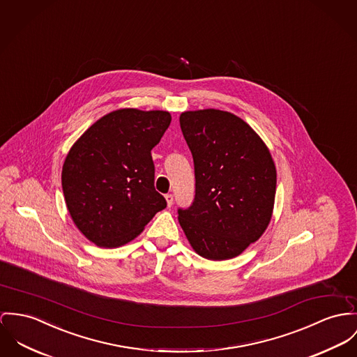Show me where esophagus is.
<instances>
[{
	"mask_svg": "<svg viewBox=\"0 0 357 357\" xmlns=\"http://www.w3.org/2000/svg\"><path fill=\"white\" fill-rule=\"evenodd\" d=\"M165 201H167V205L171 206L172 202H174V195L172 194H165Z\"/></svg>",
	"mask_w": 357,
	"mask_h": 357,
	"instance_id": "obj_1",
	"label": "esophagus"
}]
</instances>
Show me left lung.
Returning <instances> with one entry per match:
<instances>
[{"label":"left lung","instance_id":"left-lung-1","mask_svg":"<svg viewBox=\"0 0 357 357\" xmlns=\"http://www.w3.org/2000/svg\"><path fill=\"white\" fill-rule=\"evenodd\" d=\"M179 122L195 174V197L190 208L178 209L179 224L198 255L235 258L262 236L272 219V155L252 128L228 111H185Z\"/></svg>","mask_w":357,"mask_h":357}]
</instances>
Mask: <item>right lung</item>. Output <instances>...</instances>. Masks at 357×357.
Wrapping results in <instances>:
<instances>
[{
  "instance_id": "right-lung-1",
  "label": "right lung",
  "mask_w": 357,
  "mask_h": 357,
  "mask_svg": "<svg viewBox=\"0 0 357 357\" xmlns=\"http://www.w3.org/2000/svg\"><path fill=\"white\" fill-rule=\"evenodd\" d=\"M171 123L168 111H111L79 138L62 167V190L82 235L105 248L137 238L167 206L155 190L151 151Z\"/></svg>"
}]
</instances>
